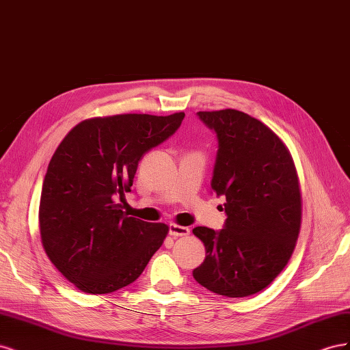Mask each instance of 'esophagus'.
<instances>
[{
  "label": "esophagus",
  "mask_w": 350,
  "mask_h": 350,
  "mask_svg": "<svg viewBox=\"0 0 350 350\" xmlns=\"http://www.w3.org/2000/svg\"><path fill=\"white\" fill-rule=\"evenodd\" d=\"M169 235H172L174 238L187 237V235H189V228L176 225V224H171V225H169Z\"/></svg>",
  "instance_id": "34e87169"
}]
</instances>
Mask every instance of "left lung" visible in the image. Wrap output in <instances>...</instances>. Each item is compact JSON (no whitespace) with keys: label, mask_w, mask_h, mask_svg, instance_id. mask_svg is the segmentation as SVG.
Returning <instances> with one entry per match:
<instances>
[{"label":"left lung","mask_w":350,"mask_h":350,"mask_svg":"<svg viewBox=\"0 0 350 350\" xmlns=\"http://www.w3.org/2000/svg\"><path fill=\"white\" fill-rule=\"evenodd\" d=\"M217 135L211 189L225 196V226H197L206 247L194 279L228 298L262 291L288 264L301 229V189L288 147L237 109L197 112Z\"/></svg>","instance_id":"1"}]
</instances>
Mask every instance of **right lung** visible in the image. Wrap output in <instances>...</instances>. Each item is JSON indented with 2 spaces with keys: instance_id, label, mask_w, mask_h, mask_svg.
<instances>
[{
  "instance_id": "right-lung-1",
  "label": "right lung",
  "mask_w": 350,
  "mask_h": 350,
  "mask_svg": "<svg viewBox=\"0 0 350 350\" xmlns=\"http://www.w3.org/2000/svg\"><path fill=\"white\" fill-rule=\"evenodd\" d=\"M185 113H122L77 124L48 165L39 204L42 245L68 282L111 293L140 276L169 228L129 217L116 200L131 191L144 153L169 139Z\"/></svg>"
}]
</instances>
